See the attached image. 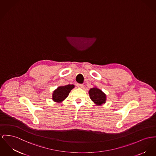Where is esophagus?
Listing matches in <instances>:
<instances>
[{
  "label": "esophagus",
  "instance_id": "1",
  "mask_svg": "<svg viewBox=\"0 0 156 156\" xmlns=\"http://www.w3.org/2000/svg\"><path fill=\"white\" fill-rule=\"evenodd\" d=\"M77 86L78 87H79V88H82L83 87V84H79V83H78V84H77Z\"/></svg>",
  "mask_w": 156,
  "mask_h": 156
}]
</instances>
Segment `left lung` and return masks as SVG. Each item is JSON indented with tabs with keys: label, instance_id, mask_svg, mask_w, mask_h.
<instances>
[{
	"label": "left lung",
	"instance_id": "left-lung-1",
	"mask_svg": "<svg viewBox=\"0 0 156 156\" xmlns=\"http://www.w3.org/2000/svg\"><path fill=\"white\" fill-rule=\"evenodd\" d=\"M89 94L90 99L95 104L101 105L105 103L106 95L100 89L96 87L92 88L90 89Z\"/></svg>",
	"mask_w": 156,
	"mask_h": 156
}]
</instances>
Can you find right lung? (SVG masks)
Listing matches in <instances>:
<instances>
[{
	"mask_svg": "<svg viewBox=\"0 0 156 156\" xmlns=\"http://www.w3.org/2000/svg\"><path fill=\"white\" fill-rule=\"evenodd\" d=\"M73 84H68L64 86L58 87L52 94V99L57 102H61L64 99H66L71 90L74 87Z\"/></svg>",
	"mask_w": 156,
	"mask_h": 156,
	"instance_id": "add662e5",
	"label": "right lung"
}]
</instances>
